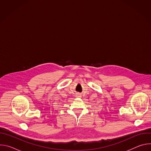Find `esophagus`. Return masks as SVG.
I'll return each mask as SVG.
<instances>
[{
  "label": "esophagus",
  "instance_id": "obj_1",
  "mask_svg": "<svg viewBox=\"0 0 151 151\" xmlns=\"http://www.w3.org/2000/svg\"><path fill=\"white\" fill-rule=\"evenodd\" d=\"M77 97H81V96L80 94H77Z\"/></svg>",
  "mask_w": 151,
  "mask_h": 151
}]
</instances>
